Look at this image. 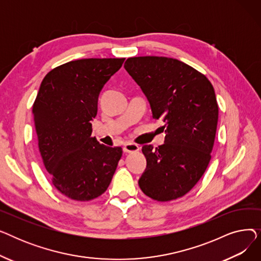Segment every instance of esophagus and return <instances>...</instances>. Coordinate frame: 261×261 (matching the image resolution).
<instances>
[{
  "label": "esophagus",
  "instance_id": "esophagus-1",
  "mask_svg": "<svg viewBox=\"0 0 261 261\" xmlns=\"http://www.w3.org/2000/svg\"><path fill=\"white\" fill-rule=\"evenodd\" d=\"M140 146L133 144V143H126L123 145V152L125 153H131V152H138L140 151Z\"/></svg>",
  "mask_w": 261,
  "mask_h": 261
}]
</instances>
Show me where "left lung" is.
Here are the masks:
<instances>
[{
  "instance_id": "obj_1",
  "label": "left lung",
  "mask_w": 261,
  "mask_h": 261,
  "mask_svg": "<svg viewBox=\"0 0 261 261\" xmlns=\"http://www.w3.org/2000/svg\"><path fill=\"white\" fill-rule=\"evenodd\" d=\"M123 66L166 133L165 143L155 150L143 146L147 168L139 185L155 201L181 198L199 182L212 159L219 115L214 87L196 68L173 58L132 57Z\"/></svg>"
}]
</instances>
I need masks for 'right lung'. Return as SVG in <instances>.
<instances>
[{
	"label": "right lung",
	"mask_w": 261,
	"mask_h": 261,
	"mask_svg": "<svg viewBox=\"0 0 261 261\" xmlns=\"http://www.w3.org/2000/svg\"><path fill=\"white\" fill-rule=\"evenodd\" d=\"M125 58H89L53 68L33 106L38 146L51 184L65 197L90 201L101 196L122 155L92 138L99 93Z\"/></svg>",
	"instance_id": "obj_1"
}]
</instances>
